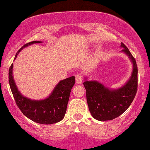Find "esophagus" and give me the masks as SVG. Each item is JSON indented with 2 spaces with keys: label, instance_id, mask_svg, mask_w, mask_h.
<instances>
[{
  "label": "esophagus",
  "instance_id": "34e87169",
  "mask_svg": "<svg viewBox=\"0 0 150 150\" xmlns=\"http://www.w3.org/2000/svg\"><path fill=\"white\" fill-rule=\"evenodd\" d=\"M83 82V76L81 74H78L76 76V83L77 84H81Z\"/></svg>",
  "mask_w": 150,
  "mask_h": 150
}]
</instances>
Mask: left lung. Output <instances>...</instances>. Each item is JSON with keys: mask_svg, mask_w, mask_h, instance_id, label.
Segmentation results:
<instances>
[{"mask_svg": "<svg viewBox=\"0 0 150 150\" xmlns=\"http://www.w3.org/2000/svg\"><path fill=\"white\" fill-rule=\"evenodd\" d=\"M122 50L132 62L133 69L129 81L117 89H111L95 81L83 83L86 89L87 101L89 111L96 120L108 121L114 120L128 109L136 96L138 87V69L136 61L128 48L122 42Z\"/></svg>", "mask_w": 150, "mask_h": 150, "instance_id": "left-lung-1", "label": "left lung"}]
</instances>
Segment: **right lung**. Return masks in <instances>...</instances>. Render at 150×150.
I'll use <instances>...</instances> for the list:
<instances>
[{"label": "right lung", "mask_w": 150, "mask_h": 150, "mask_svg": "<svg viewBox=\"0 0 150 150\" xmlns=\"http://www.w3.org/2000/svg\"><path fill=\"white\" fill-rule=\"evenodd\" d=\"M37 43L42 42L33 41L24 45L16 53L14 59L22 49ZM9 83L16 104L26 117L38 124H52L60 122L64 117L69 94L75 84V77L61 81L48 98L41 100H30L18 91L13 77V64L9 69Z\"/></svg>", "instance_id": "obj_1"}]
</instances>
